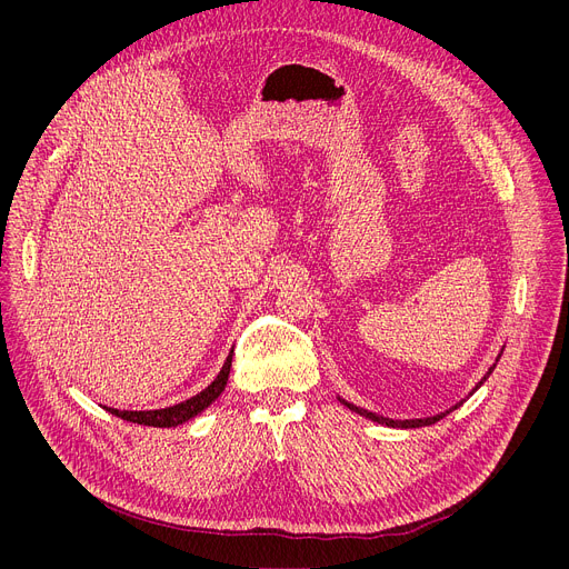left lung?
I'll list each match as a JSON object with an SVG mask.
<instances>
[{
    "label": "left lung",
    "mask_w": 569,
    "mask_h": 569,
    "mask_svg": "<svg viewBox=\"0 0 569 569\" xmlns=\"http://www.w3.org/2000/svg\"><path fill=\"white\" fill-rule=\"evenodd\" d=\"M498 360H500V356H498ZM493 369H496V365L489 369V371H486V376L475 385V389L468 393V396H472L483 382H486V378H489L491 373H493ZM340 402L342 405H347V408L351 410V412H356V415H360V417H365V419H371V421H376V423H382V426H387V428H423V426H432V423H437V421H441L446 415H450L452 410H457L459 408V405L463 402H457L455 405V408H450V410H446V412H441V415H437V417H428V419H405V421H393V419H387V417H380V415H373V412H369V410H362V408H358V405H353V402H347V400H342L340 398Z\"/></svg>",
    "instance_id": "1"
}]
</instances>
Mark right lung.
<instances>
[{"label":"right lung","mask_w":569,"mask_h":569,"mask_svg":"<svg viewBox=\"0 0 569 569\" xmlns=\"http://www.w3.org/2000/svg\"><path fill=\"white\" fill-rule=\"evenodd\" d=\"M231 356H233V349L229 351L220 373L216 376V380L204 387L200 393L178 402V405H171V408H164V410H146V412H128V410H114V408H106L110 415L123 419V421H130V423H137V426H150V428H176L193 417H198L202 410H207L209 405L224 391V385H227V378H229V369H231Z\"/></svg>","instance_id":"right-lung-1"}]
</instances>
